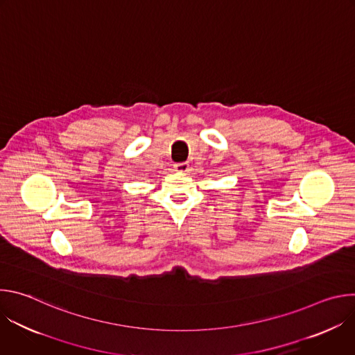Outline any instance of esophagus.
<instances>
[{"label":"esophagus","instance_id":"esophagus-1","mask_svg":"<svg viewBox=\"0 0 355 355\" xmlns=\"http://www.w3.org/2000/svg\"><path fill=\"white\" fill-rule=\"evenodd\" d=\"M188 168H189L188 163H175L174 164V170L178 171V173H187Z\"/></svg>","mask_w":355,"mask_h":355}]
</instances>
